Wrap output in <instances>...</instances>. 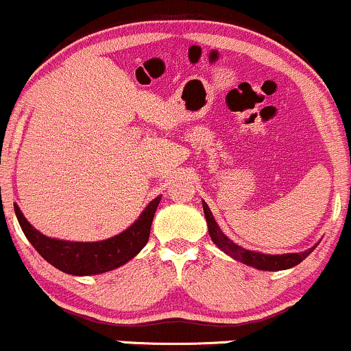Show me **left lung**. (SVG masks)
Segmentation results:
<instances>
[{
    "instance_id": "1",
    "label": "left lung",
    "mask_w": 351,
    "mask_h": 351,
    "mask_svg": "<svg viewBox=\"0 0 351 351\" xmlns=\"http://www.w3.org/2000/svg\"><path fill=\"white\" fill-rule=\"evenodd\" d=\"M203 211H205V218L208 223V232H210L211 240L213 243H217L219 250L230 255L234 260L241 261V263L250 265V267H255L258 269H267V271H278V269H287L291 267H296L298 263H302L305 258L310 255L315 250L310 248L306 252L302 253H287V255H265V253L258 252H250V250L241 248L240 245H234L225 233L219 230L218 223L215 221L213 215H211L210 208L205 202H203Z\"/></svg>"
}]
</instances>
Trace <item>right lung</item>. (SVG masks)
Instances as JSON below:
<instances>
[{
  "label": "right lung",
  "instance_id": "add662e5",
  "mask_svg": "<svg viewBox=\"0 0 351 351\" xmlns=\"http://www.w3.org/2000/svg\"><path fill=\"white\" fill-rule=\"evenodd\" d=\"M160 199L161 196H156L128 230L113 238L93 241V243L48 238L29 225L28 219L23 217L18 205H14V213H16L19 226H21L23 233L26 234L29 243L48 263H51L61 271L68 273V275L86 276L98 275V273H105L121 267L138 255V252L148 243L153 217H155Z\"/></svg>",
  "mask_w": 351,
  "mask_h": 351
}]
</instances>
